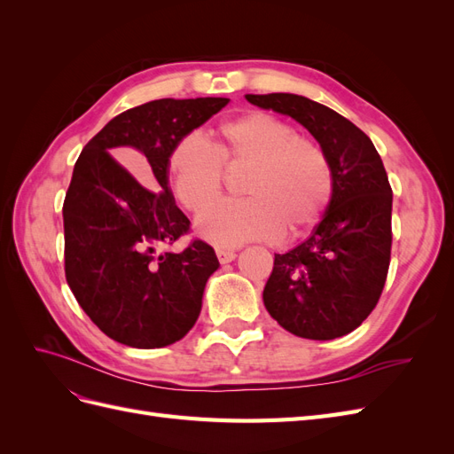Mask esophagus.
<instances>
[{
  "label": "esophagus",
  "mask_w": 454,
  "mask_h": 454,
  "mask_svg": "<svg viewBox=\"0 0 454 454\" xmlns=\"http://www.w3.org/2000/svg\"><path fill=\"white\" fill-rule=\"evenodd\" d=\"M215 255H217V259H219V263H231L232 259L237 257V252H232V250H215Z\"/></svg>",
  "instance_id": "obj_1"
}]
</instances>
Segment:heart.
Here are the masks:
<instances>
[{
	"label": "heart",
	"instance_id": "obj_1",
	"mask_svg": "<svg viewBox=\"0 0 454 454\" xmlns=\"http://www.w3.org/2000/svg\"><path fill=\"white\" fill-rule=\"evenodd\" d=\"M223 167H248L244 199L219 202L197 219V232L215 246L277 240L282 231L314 225L333 197L325 151L270 114L248 112L219 122L214 147L197 134L177 140L167 160L168 180L184 208L202 212L223 187Z\"/></svg>",
	"mask_w": 454,
	"mask_h": 454
}]
</instances>
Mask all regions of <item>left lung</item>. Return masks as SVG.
<instances>
[{
  "mask_svg": "<svg viewBox=\"0 0 454 454\" xmlns=\"http://www.w3.org/2000/svg\"><path fill=\"white\" fill-rule=\"evenodd\" d=\"M246 100L301 122L333 172L322 222L294 250L274 254L263 303L297 337L347 335L377 307L390 265L392 187L380 155L354 122L305 96L246 94Z\"/></svg>",
  "mask_w": 454,
  "mask_h": 454,
  "instance_id": "1",
  "label": "left lung"
}]
</instances>
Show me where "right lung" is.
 I'll return each mask as SVG.
<instances>
[{
    "label": "right lung",
    "mask_w": 454,
    "mask_h": 454,
    "mask_svg": "<svg viewBox=\"0 0 454 454\" xmlns=\"http://www.w3.org/2000/svg\"><path fill=\"white\" fill-rule=\"evenodd\" d=\"M229 98H162L127 109L81 151L64 199V269L77 303L109 339L160 348L195 325L204 286L217 270L212 246L157 252L189 232L168 187L172 145ZM145 162L148 185L108 155Z\"/></svg>",
    "instance_id": "add662e5"
}]
</instances>
